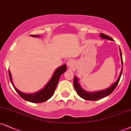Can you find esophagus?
I'll return each instance as SVG.
<instances>
[{
	"instance_id": "esophagus-1",
	"label": "esophagus",
	"mask_w": 131,
	"mask_h": 131,
	"mask_svg": "<svg viewBox=\"0 0 131 131\" xmlns=\"http://www.w3.org/2000/svg\"><path fill=\"white\" fill-rule=\"evenodd\" d=\"M73 64H74V61L72 59H70V60H68L67 65L69 68H71L72 66H73Z\"/></svg>"
}]
</instances>
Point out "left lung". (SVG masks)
Wrapping results in <instances>:
<instances>
[{
    "instance_id": "1",
    "label": "left lung",
    "mask_w": 131,
    "mask_h": 131,
    "mask_svg": "<svg viewBox=\"0 0 131 131\" xmlns=\"http://www.w3.org/2000/svg\"><path fill=\"white\" fill-rule=\"evenodd\" d=\"M100 37L104 39H107V40H112V41L113 40V39L111 37H110L109 36L106 35L102 34V33H101ZM119 52H120V56L121 58V63H122V64H123V60H122V54H121V51L120 48H119ZM122 72H123V69L121 70V71L120 72V74H119V78L118 79V80L116 81V82L113 83L111 87H109L107 89L104 90L96 91V92H94V93H89L87 92V91L83 90L81 88V86L79 85V83H78V78L75 76H74V82H73L74 87L77 93H78L79 94V96H81L82 98L84 99V100H89V101L99 100H100V99L103 98V97H104L105 96H107L111 94L113 92V90L115 89L116 86H117L118 83L119 82V79H120L121 78V74H122Z\"/></svg>"
}]
</instances>
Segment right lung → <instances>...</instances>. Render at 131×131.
<instances>
[{"instance_id":"right-lung-1","label":"right lung","mask_w":131,"mask_h":131,"mask_svg":"<svg viewBox=\"0 0 131 131\" xmlns=\"http://www.w3.org/2000/svg\"><path fill=\"white\" fill-rule=\"evenodd\" d=\"M31 36L34 37H39L38 35L35 36L33 35H31ZM66 70H67V65L66 64H63L61 67L58 68L56 70V71L54 72V73H53L51 79L50 80L49 82L48 83V84L45 86V87L43 89L41 90L40 91L35 93L30 94L23 93L20 92L19 90H18L15 87L13 83V81L12 79V74H11L10 70H8V71L9 77H10V79L11 82H12V84L15 90L19 94V95L22 98H23L24 100L27 101L34 102V103H40V102H43L46 101L48 100L52 96L53 93H54V91L56 90L57 85L58 82L59 81L60 77V75L63 72H65Z\"/></svg>"}]
</instances>
